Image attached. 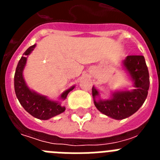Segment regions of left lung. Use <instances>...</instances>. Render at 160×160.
Returning a JSON list of instances; mask_svg holds the SVG:
<instances>
[{"label": "left lung", "mask_w": 160, "mask_h": 160, "mask_svg": "<svg viewBox=\"0 0 160 160\" xmlns=\"http://www.w3.org/2000/svg\"><path fill=\"white\" fill-rule=\"evenodd\" d=\"M123 65L135 82V90L114 93L110 100H100L94 105L100 112L114 119H123L136 112L146 100L150 86L149 72L145 58L142 55H130L124 60ZM94 98L98 94L92 88Z\"/></svg>", "instance_id": "1"}]
</instances>
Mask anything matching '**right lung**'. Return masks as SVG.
<instances>
[{
	"instance_id": "1",
	"label": "right lung",
	"mask_w": 160,
	"mask_h": 160,
	"mask_svg": "<svg viewBox=\"0 0 160 160\" xmlns=\"http://www.w3.org/2000/svg\"><path fill=\"white\" fill-rule=\"evenodd\" d=\"M35 45L31 46L26 49L23 53L24 57L21 58L18 66L16 68V72L14 75V89L16 93L17 98L19 100L21 105L24 107L25 111L37 118L42 120H47L53 116H56L61 113L64 112L66 108L62 107L59 103L56 102L50 101L44 96L39 95L36 93L32 92L27 87L24 81L22 71L26 63V56L31 53ZM74 87H71L69 90H66L61 98L66 99L68 94L71 91Z\"/></svg>"
}]
</instances>
